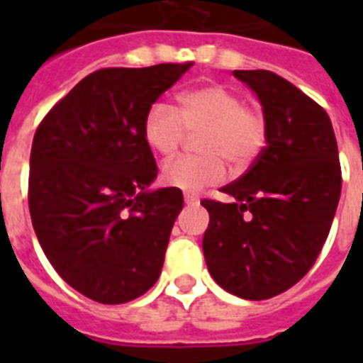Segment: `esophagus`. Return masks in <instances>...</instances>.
I'll list each match as a JSON object with an SVG mask.
<instances>
[{"label":"esophagus","mask_w":363,"mask_h":363,"mask_svg":"<svg viewBox=\"0 0 363 363\" xmlns=\"http://www.w3.org/2000/svg\"><path fill=\"white\" fill-rule=\"evenodd\" d=\"M184 203H186V205H198L199 203L198 196H194V194H184Z\"/></svg>","instance_id":"esophagus-1"}]
</instances>
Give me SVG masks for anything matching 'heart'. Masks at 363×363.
Segmentation results:
<instances>
[{
	"label": "heart",
	"mask_w": 363,
	"mask_h": 363,
	"mask_svg": "<svg viewBox=\"0 0 363 363\" xmlns=\"http://www.w3.org/2000/svg\"><path fill=\"white\" fill-rule=\"evenodd\" d=\"M179 111L154 101L143 115V139L160 156H169L188 133H199L201 154H182L162 167V182L184 192H199L226 175V164L245 169L258 158L267 141V118L256 105L224 84H203L177 96Z\"/></svg>",
	"instance_id": "b5f03b06"
}]
</instances>
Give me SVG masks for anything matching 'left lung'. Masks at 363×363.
<instances>
[{
    "label": "left lung",
    "mask_w": 363,
    "mask_h": 363,
    "mask_svg": "<svg viewBox=\"0 0 363 363\" xmlns=\"http://www.w3.org/2000/svg\"><path fill=\"white\" fill-rule=\"evenodd\" d=\"M233 75L264 107L267 145L245 175L222 188L232 203L201 201L209 211L203 254L226 292L259 301L286 292L318 258L341 196V165L320 105L271 71Z\"/></svg>",
    "instance_id": "8db88e82"
}]
</instances>
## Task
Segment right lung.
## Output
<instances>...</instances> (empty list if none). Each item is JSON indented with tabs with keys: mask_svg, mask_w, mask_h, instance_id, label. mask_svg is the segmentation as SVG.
Listing matches in <instances>:
<instances>
[{
	"mask_svg": "<svg viewBox=\"0 0 363 363\" xmlns=\"http://www.w3.org/2000/svg\"><path fill=\"white\" fill-rule=\"evenodd\" d=\"M190 67L192 62L94 71L37 128L31 224L58 275L94 301H131L162 273L182 194L147 190L158 167L141 124L148 105Z\"/></svg>",
	"mask_w": 363,
	"mask_h": 363,
	"instance_id": "1",
	"label": "right lung"
}]
</instances>
